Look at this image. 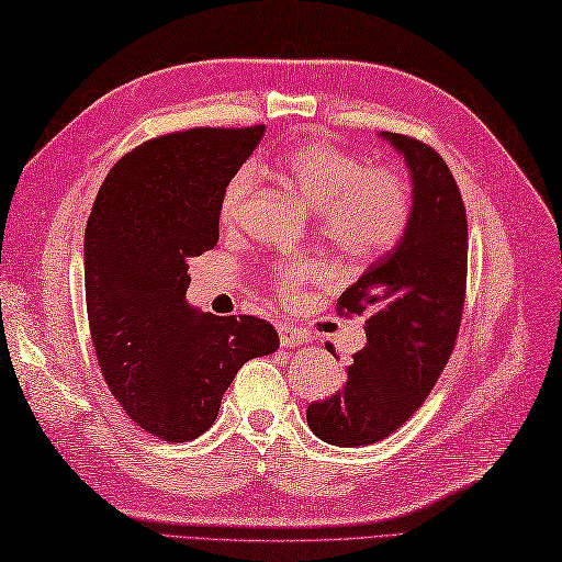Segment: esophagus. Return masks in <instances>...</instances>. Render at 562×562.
<instances>
[{
    "instance_id": "obj_1",
    "label": "esophagus",
    "mask_w": 562,
    "mask_h": 562,
    "mask_svg": "<svg viewBox=\"0 0 562 562\" xmlns=\"http://www.w3.org/2000/svg\"><path fill=\"white\" fill-rule=\"evenodd\" d=\"M278 333H280V342L284 345V348H300V345L308 342L306 330L290 326V324H280Z\"/></svg>"
}]
</instances>
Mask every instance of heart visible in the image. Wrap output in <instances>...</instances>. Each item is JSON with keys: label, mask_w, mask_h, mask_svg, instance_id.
<instances>
[{"label": "heart", "mask_w": 562, "mask_h": 562, "mask_svg": "<svg viewBox=\"0 0 562 562\" xmlns=\"http://www.w3.org/2000/svg\"><path fill=\"white\" fill-rule=\"evenodd\" d=\"M270 173L318 212V234L348 260H374L396 246L413 217V195L396 166H369L362 154L328 142H300L284 149ZM254 173L236 171L220 200V222L236 226L254 195ZM316 278L312 262H288L274 274L282 296H296Z\"/></svg>", "instance_id": "obj_1"}]
</instances>
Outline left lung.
<instances>
[{"label": "left lung", "mask_w": 562, "mask_h": 562, "mask_svg": "<svg viewBox=\"0 0 562 562\" xmlns=\"http://www.w3.org/2000/svg\"><path fill=\"white\" fill-rule=\"evenodd\" d=\"M413 176V217L401 241L338 300L364 316L367 345L342 391L306 408L312 432L338 447L386 439L420 408L457 345L469 266V220L449 166L425 142L384 135Z\"/></svg>", "instance_id": "left-lung-1"}]
</instances>
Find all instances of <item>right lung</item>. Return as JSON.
Segmentation results:
<instances>
[{
  "instance_id": "add662e5",
  "label": "right lung",
  "mask_w": 562,
  "mask_h": 562,
  "mask_svg": "<svg viewBox=\"0 0 562 562\" xmlns=\"http://www.w3.org/2000/svg\"><path fill=\"white\" fill-rule=\"evenodd\" d=\"M266 125L190 127L147 139L117 161L83 234L91 342L121 408L166 441L200 437L254 357L280 348L256 316H214L186 302L188 262L220 241L226 181Z\"/></svg>"
}]
</instances>
